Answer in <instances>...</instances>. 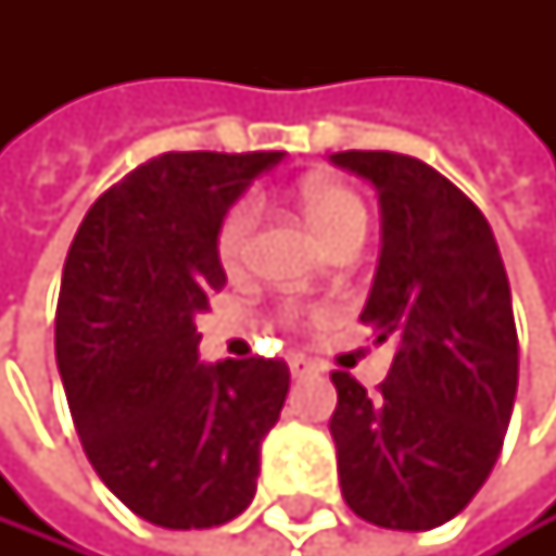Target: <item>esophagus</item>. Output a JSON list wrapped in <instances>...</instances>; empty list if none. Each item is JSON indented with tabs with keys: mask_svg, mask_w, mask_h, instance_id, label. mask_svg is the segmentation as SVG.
Wrapping results in <instances>:
<instances>
[{
	"mask_svg": "<svg viewBox=\"0 0 556 556\" xmlns=\"http://www.w3.org/2000/svg\"><path fill=\"white\" fill-rule=\"evenodd\" d=\"M290 374L293 377H309V374H319V363L316 359H309V356H290Z\"/></svg>",
	"mask_w": 556,
	"mask_h": 556,
	"instance_id": "1",
	"label": "esophagus"
}]
</instances>
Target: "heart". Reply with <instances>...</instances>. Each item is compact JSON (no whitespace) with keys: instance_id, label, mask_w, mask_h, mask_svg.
<instances>
[{"instance_id":"heart-1","label":"heart","mask_w":556,"mask_h":556,"mask_svg":"<svg viewBox=\"0 0 556 556\" xmlns=\"http://www.w3.org/2000/svg\"><path fill=\"white\" fill-rule=\"evenodd\" d=\"M300 203H303V213L309 216V223L316 226V232L324 237V243L330 250L353 243V240L356 243L367 240L370 213H367V203H363L350 186H343L337 179L313 176L300 186ZM253 226H256V203L253 200L237 203L223 216L219 232H216V256H219L223 269L237 273L243 266Z\"/></svg>"}]
</instances>
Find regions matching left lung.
I'll return each mask as SVG.
<instances>
[{
	"mask_svg": "<svg viewBox=\"0 0 556 556\" xmlns=\"http://www.w3.org/2000/svg\"><path fill=\"white\" fill-rule=\"evenodd\" d=\"M377 186L380 260L359 324L396 353L377 393L337 370L340 490L390 530L454 520L494 470L517 396L507 269L483 213L433 166L400 153H333Z\"/></svg>",
	"mask_w": 556,
	"mask_h": 556,
	"instance_id": "8db88e82",
	"label": "left lung"
}]
</instances>
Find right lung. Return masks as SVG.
<instances>
[{"label": "right lung", "mask_w": 556, "mask_h": 556, "mask_svg": "<svg viewBox=\"0 0 556 556\" xmlns=\"http://www.w3.org/2000/svg\"><path fill=\"white\" fill-rule=\"evenodd\" d=\"M283 153H163L92 203L62 269L55 363L102 483L142 520L240 517L290 390L283 359L200 363L197 316L226 287L216 232Z\"/></svg>", "instance_id": "right-lung-1"}]
</instances>
